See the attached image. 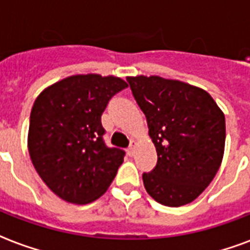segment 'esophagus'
I'll return each instance as SVG.
<instances>
[{
    "mask_svg": "<svg viewBox=\"0 0 250 250\" xmlns=\"http://www.w3.org/2000/svg\"><path fill=\"white\" fill-rule=\"evenodd\" d=\"M135 146H136V142L135 140H131L128 146V155L133 156V152H135Z\"/></svg>",
    "mask_w": 250,
    "mask_h": 250,
    "instance_id": "34e87169",
    "label": "esophagus"
}]
</instances>
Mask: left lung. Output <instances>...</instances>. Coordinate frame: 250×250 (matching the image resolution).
<instances>
[{
  "label": "left lung",
  "mask_w": 250,
  "mask_h": 250,
  "mask_svg": "<svg viewBox=\"0 0 250 250\" xmlns=\"http://www.w3.org/2000/svg\"><path fill=\"white\" fill-rule=\"evenodd\" d=\"M156 146L155 169L143 174L146 193L180 207L201 195L218 173L226 144V118L201 87L159 76L127 77Z\"/></svg>",
  "instance_id": "left-lung-1"
}]
</instances>
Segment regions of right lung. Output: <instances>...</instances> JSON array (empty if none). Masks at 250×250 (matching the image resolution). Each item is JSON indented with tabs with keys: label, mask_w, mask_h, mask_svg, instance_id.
<instances>
[{
	"label": "right lung",
	"mask_w": 250,
	"mask_h": 250,
	"mask_svg": "<svg viewBox=\"0 0 250 250\" xmlns=\"http://www.w3.org/2000/svg\"><path fill=\"white\" fill-rule=\"evenodd\" d=\"M127 86L114 76L76 74L44 89L34 102L28 153L43 182L65 202L98 199L117 176L125 153L104 144L101 115Z\"/></svg>",
	"instance_id": "1"
}]
</instances>
